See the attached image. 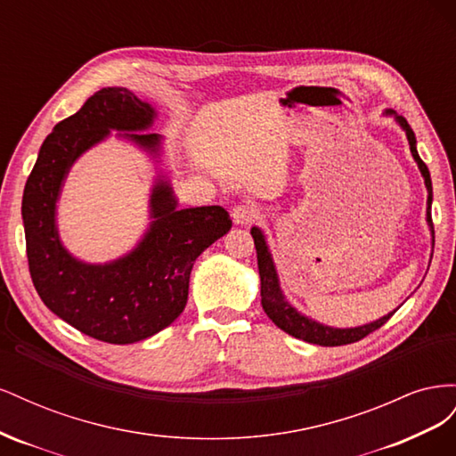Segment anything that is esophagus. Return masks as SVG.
Masks as SVG:
<instances>
[{"instance_id": "obj_1", "label": "esophagus", "mask_w": 456, "mask_h": 456, "mask_svg": "<svg viewBox=\"0 0 456 456\" xmlns=\"http://www.w3.org/2000/svg\"><path fill=\"white\" fill-rule=\"evenodd\" d=\"M230 215H232L233 224L245 226V224H249V223H253V220L258 218V209H256L255 203L245 201V203H240V205L233 207Z\"/></svg>"}]
</instances>
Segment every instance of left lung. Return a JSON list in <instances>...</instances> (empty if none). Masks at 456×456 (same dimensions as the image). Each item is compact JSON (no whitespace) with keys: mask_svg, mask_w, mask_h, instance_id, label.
<instances>
[{"mask_svg":"<svg viewBox=\"0 0 456 456\" xmlns=\"http://www.w3.org/2000/svg\"><path fill=\"white\" fill-rule=\"evenodd\" d=\"M384 116L394 118V121L397 123L399 127L403 129L407 142H409V150L412 159L417 161L419 171L424 178V186L428 190V200H426V224L430 228L432 233V249H434V224H432V178H430V171H428L426 163L420 159L419 150H417V136L412 133L411 126L407 123L405 118L397 116L394 110H384ZM251 236L255 240V247H256V260H258V275H260V305L265 308L266 315L270 320L278 325L281 330H285L287 335H291L295 338L306 340L310 344H320V346H342V344H352L362 340L363 337H367L372 330H377L379 327H382L390 317L395 314L394 312L382 315L380 320H375L365 325H357V327H330L325 323H320L312 320V317L305 315L302 312H298L291 302H289L281 291L280 285V275L278 270H275L273 258L270 253V247L266 243V236L258 226L251 228ZM432 260V258H430Z\"/></svg>","mask_w":456,"mask_h":456,"instance_id":"1","label":"left lung"}]
</instances>
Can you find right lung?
<instances>
[{"label": "right lung", "instance_id": "add662e5", "mask_svg": "<svg viewBox=\"0 0 456 456\" xmlns=\"http://www.w3.org/2000/svg\"><path fill=\"white\" fill-rule=\"evenodd\" d=\"M158 110L126 87H104L53 127L26 181L22 223L26 255L44 305L81 333L110 344L154 337L183 314L196 258L232 228L218 205L178 209L161 169L163 136L148 133ZM116 130L157 163L151 224L142 241L108 263H86L68 252L56 226V205L71 165Z\"/></svg>", "mask_w": 456, "mask_h": 456}]
</instances>
